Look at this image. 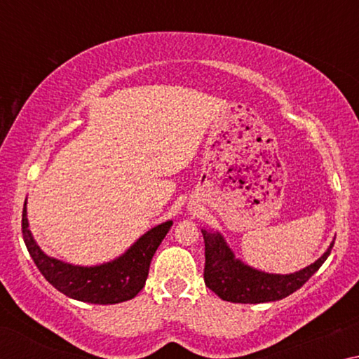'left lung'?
I'll list each match as a JSON object with an SVG mask.
<instances>
[{"label": "left lung", "mask_w": 359, "mask_h": 359, "mask_svg": "<svg viewBox=\"0 0 359 359\" xmlns=\"http://www.w3.org/2000/svg\"><path fill=\"white\" fill-rule=\"evenodd\" d=\"M205 244L204 282L223 301L259 304L278 301L299 290L330 257L334 242L321 257L293 274H269L242 263L234 257L220 233L201 229Z\"/></svg>", "instance_id": "1"}]
</instances>
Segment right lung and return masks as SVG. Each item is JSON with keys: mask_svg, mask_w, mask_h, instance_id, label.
Instances as JSON below:
<instances>
[{"mask_svg": "<svg viewBox=\"0 0 359 359\" xmlns=\"http://www.w3.org/2000/svg\"><path fill=\"white\" fill-rule=\"evenodd\" d=\"M172 222H165L141 236L121 257L100 266H74L52 258L36 244L28 228L27 201L23 205L22 234L29 257L46 280L60 293L90 304H118L130 301L144 288L150 261L165 239Z\"/></svg>", "mask_w": 359, "mask_h": 359, "instance_id": "add662e5", "label": "right lung"}]
</instances>
